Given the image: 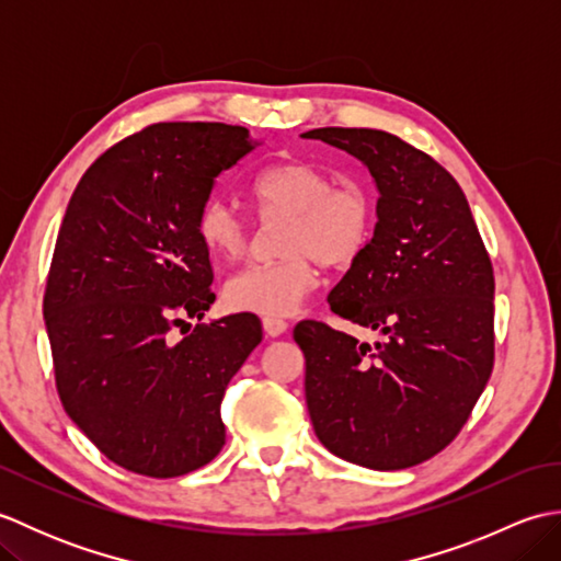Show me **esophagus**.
<instances>
[{"label":"esophagus","mask_w":561,"mask_h":561,"mask_svg":"<svg viewBox=\"0 0 561 561\" xmlns=\"http://www.w3.org/2000/svg\"><path fill=\"white\" fill-rule=\"evenodd\" d=\"M262 328H265L267 337H279V335H284V332H287L289 323L284 318H262Z\"/></svg>","instance_id":"1"}]
</instances>
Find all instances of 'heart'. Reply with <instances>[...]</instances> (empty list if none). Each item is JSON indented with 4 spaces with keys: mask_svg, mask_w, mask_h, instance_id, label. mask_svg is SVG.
<instances>
[{
    "mask_svg": "<svg viewBox=\"0 0 561 561\" xmlns=\"http://www.w3.org/2000/svg\"><path fill=\"white\" fill-rule=\"evenodd\" d=\"M248 193L262 219H284L277 233L282 257L250 265L226 282L224 301L231 311L291 316L318 287V262L347 270L371 243L376 205L359 181L335 183L316 163L284 161L260 171ZM195 233L224 262L238 260L250 245V221L221 197L202 202Z\"/></svg>",
    "mask_w": 561,
    "mask_h": 561,
    "instance_id": "1",
    "label": "heart"
}]
</instances>
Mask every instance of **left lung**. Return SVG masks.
<instances>
[{"label":"left lung","instance_id":"obj_1","mask_svg":"<svg viewBox=\"0 0 561 561\" xmlns=\"http://www.w3.org/2000/svg\"><path fill=\"white\" fill-rule=\"evenodd\" d=\"M304 137L344 149L374 175V238L328 301L386 335L368 344L320 320L294 328L308 414L337 458L412 468L460 434L492 376V260L456 178L428 153L383 129L320 127Z\"/></svg>","mask_w":561,"mask_h":561}]
</instances>
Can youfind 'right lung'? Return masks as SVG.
Listing matches in <instances>:
<instances>
[{
    "mask_svg": "<svg viewBox=\"0 0 561 561\" xmlns=\"http://www.w3.org/2000/svg\"><path fill=\"white\" fill-rule=\"evenodd\" d=\"M250 151L238 125H149L89 165L59 226L43 296L59 400L105 458L145 478L217 458L226 386L262 340L253 316L185 323L214 304L195 214Z\"/></svg>",
    "mask_w": 561,
    "mask_h": 561,
    "instance_id": "right-lung-1",
    "label": "right lung"
}]
</instances>
